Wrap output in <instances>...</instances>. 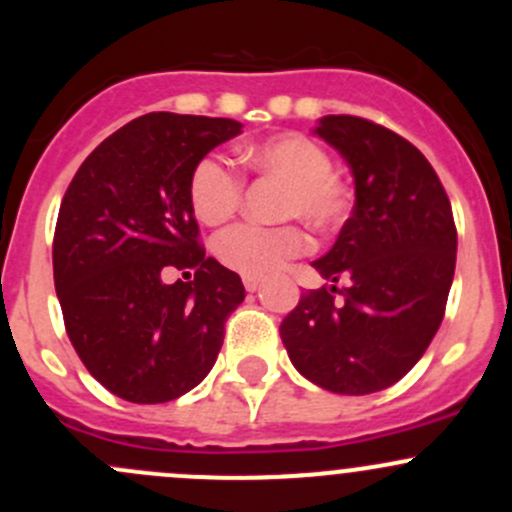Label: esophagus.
Instances as JSON below:
<instances>
[{
    "mask_svg": "<svg viewBox=\"0 0 512 512\" xmlns=\"http://www.w3.org/2000/svg\"><path fill=\"white\" fill-rule=\"evenodd\" d=\"M262 287V280H257V277H245V289L247 292H257V289Z\"/></svg>",
    "mask_w": 512,
    "mask_h": 512,
    "instance_id": "1",
    "label": "esophagus"
}]
</instances>
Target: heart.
Here are the masks:
<instances>
[{"instance_id": "b5f03b06", "label": "heart", "mask_w": 512, "mask_h": 512, "mask_svg": "<svg viewBox=\"0 0 512 512\" xmlns=\"http://www.w3.org/2000/svg\"><path fill=\"white\" fill-rule=\"evenodd\" d=\"M240 160L250 170L287 185L280 203L282 218H302L317 230H332L349 215L352 190L332 173V158L302 133H282L260 143H245ZM190 205L205 225L230 218L242 200V178L220 158L208 156L190 175ZM309 240L299 225L262 227L242 223L220 232L215 255L245 277H270L292 257L307 250Z\"/></svg>"}]
</instances>
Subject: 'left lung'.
<instances>
[{
	"label": "left lung",
	"mask_w": 512,
	"mask_h": 512,
	"mask_svg": "<svg viewBox=\"0 0 512 512\" xmlns=\"http://www.w3.org/2000/svg\"><path fill=\"white\" fill-rule=\"evenodd\" d=\"M314 133L354 175L352 218L312 262L347 287L304 292L280 334L304 379L374 394L409 374L441 327L456 270L453 210L436 170L399 133L356 116L319 118Z\"/></svg>",
	"instance_id": "1"
}]
</instances>
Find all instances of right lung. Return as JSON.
I'll return each instance as SVG.
<instances>
[{
  "mask_svg": "<svg viewBox=\"0 0 512 512\" xmlns=\"http://www.w3.org/2000/svg\"><path fill=\"white\" fill-rule=\"evenodd\" d=\"M237 133L232 118L146 113L81 163L61 200L54 285L66 334L91 376L133 404L195 389L245 299L240 275L205 257L188 193L195 165ZM165 266L196 277L165 286Z\"/></svg>",
  "mask_w": 512,
  "mask_h": 512,
  "instance_id": "obj_1",
  "label": "right lung"
}]
</instances>
